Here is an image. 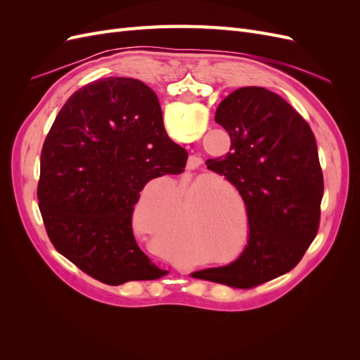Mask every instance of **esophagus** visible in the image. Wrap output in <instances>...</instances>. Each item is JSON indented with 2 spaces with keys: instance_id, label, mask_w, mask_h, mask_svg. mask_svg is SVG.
<instances>
[{
  "instance_id": "34e87169",
  "label": "esophagus",
  "mask_w": 360,
  "mask_h": 360,
  "mask_svg": "<svg viewBox=\"0 0 360 360\" xmlns=\"http://www.w3.org/2000/svg\"><path fill=\"white\" fill-rule=\"evenodd\" d=\"M202 163V159L200 158V156H191L189 159H188V169L189 171H192V169H197L200 165Z\"/></svg>"
}]
</instances>
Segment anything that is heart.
<instances>
[{
	"instance_id": "heart-1",
	"label": "heart",
	"mask_w": 360,
	"mask_h": 360,
	"mask_svg": "<svg viewBox=\"0 0 360 360\" xmlns=\"http://www.w3.org/2000/svg\"><path fill=\"white\" fill-rule=\"evenodd\" d=\"M237 197V189L224 183ZM171 183L167 179L150 181L141 193L135 207V225L146 234H159L165 248L172 250L171 238L184 233L202 255H222L231 246L228 225L233 209L225 195L216 191L201 189L193 181L180 183L174 189L171 200ZM185 231H182V228Z\"/></svg>"
}]
</instances>
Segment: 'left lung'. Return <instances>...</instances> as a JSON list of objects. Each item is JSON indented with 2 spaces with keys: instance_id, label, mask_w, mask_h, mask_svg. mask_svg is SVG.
<instances>
[{
  "instance_id": "obj_1",
  "label": "left lung",
  "mask_w": 360,
  "mask_h": 360,
  "mask_svg": "<svg viewBox=\"0 0 360 360\" xmlns=\"http://www.w3.org/2000/svg\"><path fill=\"white\" fill-rule=\"evenodd\" d=\"M214 122L231 147L205 165L242 195L248 245L233 263L191 276L248 290L287 274L307 252L319 231L323 172L309 124L275 93L238 89L217 106Z\"/></svg>"
}]
</instances>
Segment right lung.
<instances>
[{
    "mask_svg": "<svg viewBox=\"0 0 360 360\" xmlns=\"http://www.w3.org/2000/svg\"><path fill=\"white\" fill-rule=\"evenodd\" d=\"M186 160L146 84L106 78L75 91L40 159L39 209L53 248L106 285L165 276L138 246L132 216L146 184Z\"/></svg>",
    "mask_w": 360,
    "mask_h": 360,
    "instance_id": "right-lung-1",
    "label": "right lung"
}]
</instances>
